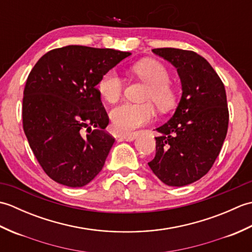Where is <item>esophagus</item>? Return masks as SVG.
<instances>
[{
    "mask_svg": "<svg viewBox=\"0 0 252 252\" xmlns=\"http://www.w3.org/2000/svg\"><path fill=\"white\" fill-rule=\"evenodd\" d=\"M119 137H120V138H122V140H125V141H129V142H131V141H134L135 138L137 137V133H132V134L120 135Z\"/></svg>",
    "mask_w": 252,
    "mask_h": 252,
    "instance_id": "34e87169",
    "label": "esophagus"
}]
</instances>
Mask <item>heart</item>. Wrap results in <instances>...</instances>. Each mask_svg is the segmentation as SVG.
Segmentation results:
<instances>
[{
	"instance_id": "heart-1",
	"label": "heart",
	"mask_w": 252,
	"mask_h": 252,
	"mask_svg": "<svg viewBox=\"0 0 252 252\" xmlns=\"http://www.w3.org/2000/svg\"><path fill=\"white\" fill-rule=\"evenodd\" d=\"M132 70L148 84L144 98L154 101L161 111L173 108L176 103V92L170 84V72L163 63L154 60H145L137 63ZM125 81L115 69H110L104 73L98 82L100 95L109 103H115L121 97ZM152 101L143 104L126 101L116 106L110 111L112 129L121 134H129L153 121L156 111Z\"/></svg>"
}]
</instances>
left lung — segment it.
I'll return each mask as SVG.
<instances>
[{
    "instance_id": "obj_1",
    "label": "left lung",
    "mask_w": 252,
    "mask_h": 252,
    "mask_svg": "<svg viewBox=\"0 0 252 252\" xmlns=\"http://www.w3.org/2000/svg\"><path fill=\"white\" fill-rule=\"evenodd\" d=\"M153 53L176 68L183 92L172 118L156 129V156L148 165L164 184L189 185L209 172L226 137L225 88L195 52L163 47Z\"/></svg>"
}]
</instances>
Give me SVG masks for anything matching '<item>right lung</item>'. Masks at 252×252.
<instances>
[{
	"mask_svg": "<svg viewBox=\"0 0 252 252\" xmlns=\"http://www.w3.org/2000/svg\"><path fill=\"white\" fill-rule=\"evenodd\" d=\"M130 55L68 45L47 52L30 71L23 98L24 131L37 162L57 183L82 187L103 169L115 138L104 131L109 118L96 85Z\"/></svg>",
	"mask_w": 252,
	"mask_h": 252,
	"instance_id": "obj_1",
	"label": "right lung"
}]
</instances>
